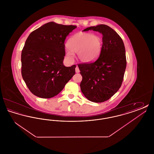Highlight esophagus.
Here are the masks:
<instances>
[{"instance_id": "esophagus-1", "label": "esophagus", "mask_w": 154, "mask_h": 154, "mask_svg": "<svg viewBox=\"0 0 154 154\" xmlns=\"http://www.w3.org/2000/svg\"><path fill=\"white\" fill-rule=\"evenodd\" d=\"M75 73H79L80 72V69L78 66H76V67L75 69Z\"/></svg>"}]
</instances>
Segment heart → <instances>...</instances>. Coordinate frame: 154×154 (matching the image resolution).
Instances as JSON below:
<instances>
[{"mask_svg":"<svg viewBox=\"0 0 154 154\" xmlns=\"http://www.w3.org/2000/svg\"><path fill=\"white\" fill-rule=\"evenodd\" d=\"M102 37L91 33L79 32L71 37L66 46V57L71 59L73 52H77V58L82 63H90L97 58L102 48Z\"/></svg>","mask_w":154,"mask_h":154,"instance_id":"b5f03b06","label":"heart"}]
</instances>
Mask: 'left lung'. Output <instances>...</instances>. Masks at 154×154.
<instances>
[{
	"label": "left lung",
	"mask_w": 154,
	"mask_h": 154,
	"mask_svg": "<svg viewBox=\"0 0 154 154\" xmlns=\"http://www.w3.org/2000/svg\"><path fill=\"white\" fill-rule=\"evenodd\" d=\"M99 32L103 35L99 57L89 63L79 64L82 80L81 92L89 100L102 103L109 100L121 87L126 66L124 44L110 26L99 25L84 30Z\"/></svg>",
	"instance_id": "8db88e82"
}]
</instances>
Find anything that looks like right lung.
I'll use <instances>...</instances> for the list:
<instances>
[{
  "label": "right lung",
  "mask_w": 154,
  "mask_h": 154,
  "mask_svg": "<svg viewBox=\"0 0 154 154\" xmlns=\"http://www.w3.org/2000/svg\"><path fill=\"white\" fill-rule=\"evenodd\" d=\"M74 25L44 24L27 38L21 53L22 78L30 91L41 98L57 95L75 74L74 65H63L65 40Z\"/></svg>",
  "instance_id": "1"
}]
</instances>
